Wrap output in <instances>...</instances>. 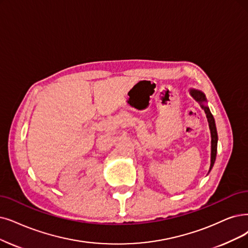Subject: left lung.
Masks as SVG:
<instances>
[{"mask_svg": "<svg viewBox=\"0 0 248 248\" xmlns=\"http://www.w3.org/2000/svg\"><path fill=\"white\" fill-rule=\"evenodd\" d=\"M190 95L194 98L196 102H199L202 105V108L204 110V113L206 114L207 118V122H209V127L211 130V137H212V141H211V166H210V170L213 169L215 161H216V156H217V127H216V122L214 116L212 115L210 108L207 106V100L205 94L199 91V90H194V88H190L189 90Z\"/></svg>", "mask_w": 248, "mask_h": 248, "instance_id": "left-lung-1", "label": "left lung"}]
</instances>
